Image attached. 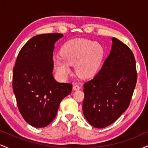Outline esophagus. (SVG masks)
<instances>
[{
    "label": "esophagus",
    "mask_w": 148,
    "mask_h": 148,
    "mask_svg": "<svg viewBox=\"0 0 148 148\" xmlns=\"http://www.w3.org/2000/svg\"><path fill=\"white\" fill-rule=\"evenodd\" d=\"M73 89H74V90H78L81 89V85L74 84V86H73Z\"/></svg>",
    "instance_id": "1"
}]
</instances>
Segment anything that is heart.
Here are the masks:
<instances>
[{"instance_id": "b5f03b06", "label": "heart", "mask_w": 148, "mask_h": 148, "mask_svg": "<svg viewBox=\"0 0 148 148\" xmlns=\"http://www.w3.org/2000/svg\"><path fill=\"white\" fill-rule=\"evenodd\" d=\"M60 57L54 59V65L61 76L70 72L69 65H75L76 72L82 77H90L96 72L103 56V49L99 43L86 39H74L64 44Z\"/></svg>"}]
</instances>
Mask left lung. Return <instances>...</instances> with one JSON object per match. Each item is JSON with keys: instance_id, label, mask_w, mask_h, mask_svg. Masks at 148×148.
<instances>
[{"instance_id": "8db88e82", "label": "left lung", "mask_w": 148, "mask_h": 148, "mask_svg": "<svg viewBox=\"0 0 148 148\" xmlns=\"http://www.w3.org/2000/svg\"><path fill=\"white\" fill-rule=\"evenodd\" d=\"M111 51L99 72L84 84L83 111L92 126L104 128L130 104L137 81L136 60L128 46L113 37Z\"/></svg>"}]
</instances>
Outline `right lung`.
I'll list each match as a JSON object with an SVG mask.
<instances>
[{"mask_svg":"<svg viewBox=\"0 0 148 148\" xmlns=\"http://www.w3.org/2000/svg\"><path fill=\"white\" fill-rule=\"evenodd\" d=\"M62 36L49 33L32 37L20 50L13 68L12 88L18 111L33 127L49 125L60 101L72 92V84L57 82L52 73L54 44Z\"/></svg>","mask_w":148,"mask_h":148,"instance_id":"1","label":"right lung"}]
</instances>
